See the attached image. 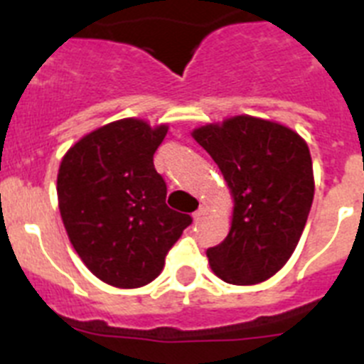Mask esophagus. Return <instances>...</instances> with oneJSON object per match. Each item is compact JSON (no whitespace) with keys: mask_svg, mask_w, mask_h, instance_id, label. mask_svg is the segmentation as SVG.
<instances>
[{"mask_svg":"<svg viewBox=\"0 0 364 364\" xmlns=\"http://www.w3.org/2000/svg\"><path fill=\"white\" fill-rule=\"evenodd\" d=\"M208 215V205H200L195 213H193V217H195V220H200L202 217H205Z\"/></svg>","mask_w":364,"mask_h":364,"instance_id":"34e87169","label":"esophagus"}]
</instances>
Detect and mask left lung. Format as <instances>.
<instances>
[{"label":"left lung","mask_w":364,"mask_h":364,"mask_svg":"<svg viewBox=\"0 0 364 364\" xmlns=\"http://www.w3.org/2000/svg\"><path fill=\"white\" fill-rule=\"evenodd\" d=\"M191 134L211 154L233 197L230 233L205 252L211 269L237 286L273 277L295 252L314 202L308 144L286 125L247 114Z\"/></svg>","instance_id":"left-lung-1"}]
</instances>
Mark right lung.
<instances>
[{"label":"right lung","instance_id":"obj_1","mask_svg":"<svg viewBox=\"0 0 364 364\" xmlns=\"http://www.w3.org/2000/svg\"><path fill=\"white\" fill-rule=\"evenodd\" d=\"M167 125L124 118L74 144L58 171V205L83 264L114 288L159 277L191 217L167 208L153 164Z\"/></svg>","mask_w":364,"mask_h":364}]
</instances>
